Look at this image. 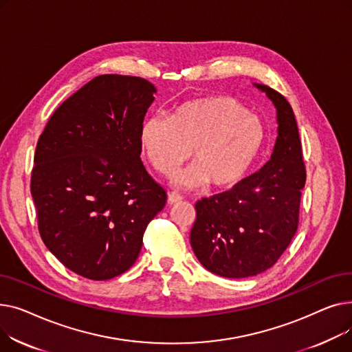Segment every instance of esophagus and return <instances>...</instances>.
<instances>
[{
    "instance_id": "obj_1",
    "label": "esophagus",
    "mask_w": 352,
    "mask_h": 352,
    "mask_svg": "<svg viewBox=\"0 0 352 352\" xmlns=\"http://www.w3.org/2000/svg\"><path fill=\"white\" fill-rule=\"evenodd\" d=\"M181 199H182V195L179 192L173 191V192L168 194V204H175V202H178Z\"/></svg>"
}]
</instances>
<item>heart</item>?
I'll list each match as a JSON object with an SVG mask.
<instances>
[{"label": "heart", "mask_w": 352, "mask_h": 352, "mask_svg": "<svg viewBox=\"0 0 352 352\" xmlns=\"http://www.w3.org/2000/svg\"><path fill=\"white\" fill-rule=\"evenodd\" d=\"M265 138L263 121L228 96L186 101L170 116L148 117L140 129L148 161L164 175L186 161L192 148L195 162L175 177L190 187L204 181L211 188L235 186L260 157Z\"/></svg>", "instance_id": "b5f03b06"}]
</instances>
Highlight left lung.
Wrapping results in <instances>:
<instances>
[{
    "label": "left lung",
    "mask_w": 352,
    "mask_h": 352,
    "mask_svg": "<svg viewBox=\"0 0 352 352\" xmlns=\"http://www.w3.org/2000/svg\"><path fill=\"white\" fill-rule=\"evenodd\" d=\"M276 107L278 137L263 168L195 204L190 241L198 261L226 278H247L280 260L298 228L305 164L297 121L287 98L267 85Z\"/></svg>",
    "instance_id": "8db88e82"
}]
</instances>
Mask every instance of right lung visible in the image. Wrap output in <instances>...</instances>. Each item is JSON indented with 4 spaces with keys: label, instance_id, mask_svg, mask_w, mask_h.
<instances>
[{
    "label": "right lung",
    "instance_id": "obj_1",
    "mask_svg": "<svg viewBox=\"0 0 352 352\" xmlns=\"http://www.w3.org/2000/svg\"><path fill=\"white\" fill-rule=\"evenodd\" d=\"M155 87L104 74L65 100L38 138L31 195L38 231L60 263L105 281L133 267L166 192L140 158Z\"/></svg>",
    "mask_w": 352,
    "mask_h": 352
}]
</instances>
